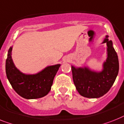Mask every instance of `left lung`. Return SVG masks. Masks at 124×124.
Wrapping results in <instances>:
<instances>
[{
    "label": "left lung",
    "instance_id": "left-lung-1",
    "mask_svg": "<svg viewBox=\"0 0 124 124\" xmlns=\"http://www.w3.org/2000/svg\"><path fill=\"white\" fill-rule=\"evenodd\" d=\"M106 36L102 43L107 45V59L100 72L90 70L88 67L71 66L72 78L76 90L83 97L99 98L107 93L113 85L119 70L117 54L113 43Z\"/></svg>",
    "mask_w": 124,
    "mask_h": 124
}]
</instances>
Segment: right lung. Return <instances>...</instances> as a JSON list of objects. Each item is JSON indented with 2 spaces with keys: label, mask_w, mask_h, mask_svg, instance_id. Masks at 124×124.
I'll return each instance as SVG.
<instances>
[{
  "label": "right lung",
  "mask_w": 124,
  "mask_h": 124,
  "mask_svg": "<svg viewBox=\"0 0 124 124\" xmlns=\"http://www.w3.org/2000/svg\"><path fill=\"white\" fill-rule=\"evenodd\" d=\"M13 47L9 49L6 62V76L15 92L27 99L43 97L49 93L60 64L48 66L35 74H26L15 67L11 57Z\"/></svg>",
  "instance_id": "obj_1"
}]
</instances>
